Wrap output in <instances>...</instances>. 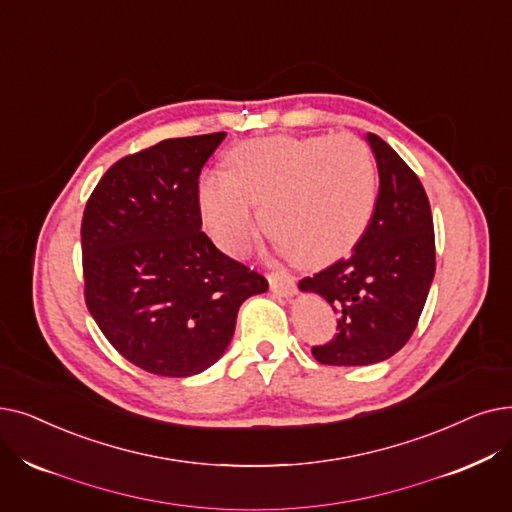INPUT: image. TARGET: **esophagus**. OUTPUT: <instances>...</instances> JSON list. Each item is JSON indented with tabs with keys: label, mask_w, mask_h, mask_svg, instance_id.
<instances>
[{
	"label": "esophagus",
	"mask_w": 512,
	"mask_h": 512,
	"mask_svg": "<svg viewBox=\"0 0 512 512\" xmlns=\"http://www.w3.org/2000/svg\"><path fill=\"white\" fill-rule=\"evenodd\" d=\"M268 280H270V288H272V291H274L276 295H280V297L295 295V291H297L295 278H293L291 274H288V272H284V270H272V272L268 274Z\"/></svg>",
	"instance_id": "1"
}]
</instances>
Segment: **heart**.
Instances as JSON below:
<instances>
[{
	"mask_svg": "<svg viewBox=\"0 0 512 512\" xmlns=\"http://www.w3.org/2000/svg\"><path fill=\"white\" fill-rule=\"evenodd\" d=\"M379 201V171L370 148L349 133L272 136L236 146L228 173L198 184V205L221 249L244 255L268 234L309 268L349 255L370 228Z\"/></svg>",
	"mask_w": 512,
	"mask_h": 512,
	"instance_id": "b5f03b06",
	"label": "heart"
}]
</instances>
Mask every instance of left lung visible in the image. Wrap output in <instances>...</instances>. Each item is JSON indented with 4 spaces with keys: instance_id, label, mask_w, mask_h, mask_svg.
I'll return each mask as SVG.
<instances>
[{
    "instance_id": "8db88e82",
    "label": "left lung",
    "mask_w": 512,
    "mask_h": 512,
    "mask_svg": "<svg viewBox=\"0 0 512 512\" xmlns=\"http://www.w3.org/2000/svg\"><path fill=\"white\" fill-rule=\"evenodd\" d=\"M379 167V201L358 247L299 288L322 295L337 335L311 353L326 366H370L402 349L418 324L435 276L433 215L418 175L379 136L368 133Z\"/></svg>"
}]
</instances>
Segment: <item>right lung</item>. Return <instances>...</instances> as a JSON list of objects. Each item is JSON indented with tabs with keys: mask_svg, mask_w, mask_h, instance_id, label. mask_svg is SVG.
Instances as JSON below:
<instances>
[{
	"mask_svg": "<svg viewBox=\"0 0 512 512\" xmlns=\"http://www.w3.org/2000/svg\"><path fill=\"white\" fill-rule=\"evenodd\" d=\"M226 131L171 138L127 154L87 198L83 297L125 360L190 376L226 351L242 301L268 280L201 230L198 177Z\"/></svg>",
	"mask_w": 512,
	"mask_h": 512,
	"instance_id": "right-lung-1",
	"label": "right lung"
}]
</instances>
